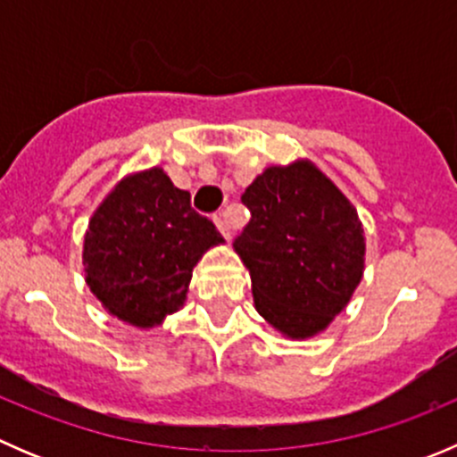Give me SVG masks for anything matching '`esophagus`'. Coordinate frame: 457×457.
<instances>
[{
	"label": "esophagus",
	"instance_id": "1",
	"mask_svg": "<svg viewBox=\"0 0 457 457\" xmlns=\"http://www.w3.org/2000/svg\"><path fill=\"white\" fill-rule=\"evenodd\" d=\"M214 223H216V228H219V232L223 234L225 238H229V223H228V216H225V214H216V216H214Z\"/></svg>",
	"mask_w": 457,
	"mask_h": 457
}]
</instances>
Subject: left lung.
Segmentation results:
<instances>
[{"label": "left lung", "instance_id": "left-lung-1", "mask_svg": "<svg viewBox=\"0 0 457 457\" xmlns=\"http://www.w3.org/2000/svg\"><path fill=\"white\" fill-rule=\"evenodd\" d=\"M252 219L234 241L256 312L287 338H312L347 307L365 270L356 207L312 161L271 165L241 196Z\"/></svg>", "mask_w": 457, "mask_h": 457}]
</instances>
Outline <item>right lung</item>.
Segmentation results:
<instances>
[{
    "instance_id": "add662e5",
    "label": "right lung",
    "mask_w": 457,
    "mask_h": 457,
    "mask_svg": "<svg viewBox=\"0 0 457 457\" xmlns=\"http://www.w3.org/2000/svg\"><path fill=\"white\" fill-rule=\"evenodd\" d=\"M223 237L161 168L130 174L92 214L84 271L101 305L130 325H159L186 303L192 270Z\"/></svg>"
}]
</instances>
